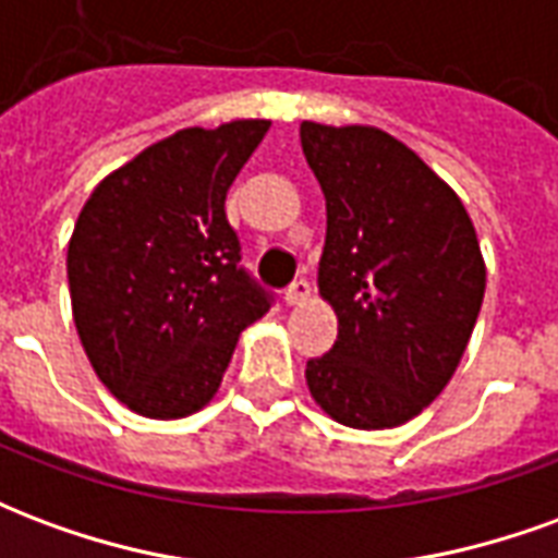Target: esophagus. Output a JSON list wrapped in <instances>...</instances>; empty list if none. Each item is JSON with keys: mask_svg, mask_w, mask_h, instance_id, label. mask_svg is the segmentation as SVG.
<instances>
[{"mask_svg": "<svg viewBox=\"0 0 558 558\" xmlns=\"http://www.w3.org/2000/svg\"><path fill=\"white\" fill-rule=\"evenodd\" d=\"M283 299H287V304H304L311 299V283L304 278L292 280L290 287H287V292H283Z\"/></svg>", "mask_w": 558, "mask_h": 558, "instance_id": "34e87169", "label": "esophagus"}]
</instances>
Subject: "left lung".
I'll use <instances>...</instances> for the list:
<instances>
[{"label":"left lung","mask_w":558,"mask_h":558,"mask_svg":"<svg viewBox=\"0 0 558 558\" xmlns=\"http://www.w3.org/2000/svg\"><path fill=\"white\" fill-rule=\"evenodd\" d=\"M302 148L326 194L319 295L338 314L307 388L347 427H400L466 352L487 283L478 235L460 196L379 128L302 122Z\"/></svg>","instance_id":"obj_1"}]
</instances>
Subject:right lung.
<instances>
[{
	"label": "right lung",
	"mask_w": 558,
	"mask_h": 558,
	"mask_svg": "<svg viewBox=\"0 0 558 558\" xmlns=\"http://www.w3.org/2000/svg\"><path fill=\"white\" fill-rule=\"evenodd\" d=\"M271 122L184 128L104 179L68 242L80 343L128 410L184 418L220 388L244 328L271 307L242 266L227 191Z\"/></svg>",
	"instance_id": "obj_1"
}]
</instances>
